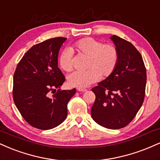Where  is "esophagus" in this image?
<instances>
[{"instance_id":"esophagus-1","label":"esophagus","mask_w":160,"mask_h":160,"mask_svg":"<svg viewBox=\"0 0 160 160\" xmlns=\"http://www.w3.org/2000/svg\"><path fill=\"white\" fill-rule=\"evenodd\" d=\"M77 91L80 92H85L87 91V89H85V88H77Z\"/></svg>"}]
</instances>
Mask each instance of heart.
<instances>
[{"instance_id": "heart-1", "label": "heart", "mask_w": 160, "mask_h": 160, "mask_svg": "<svg viewBox=\"0 0 160 160\" xmlns=\"http://www.w3.org/2000/svg\"><path fill=\"white\" fill-rule=\"evenodd\" d=\"M73 49L78 54L87 56L85 71H73L68 76V83L72 87L86 88L98 81L101 75L109 76L117 67L119 54L115 46L102 44L93 38H84L73 45ZM59 65L62 69L69 72L72 69V52L65 49L59 57Z\"/></svg>"}]
</instances>
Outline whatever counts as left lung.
<instances>
[{
	"label": "left lung",
	"mask_w": 160,
	"mask_h": 160,
	"mask_svg": "<svg viewBox=\"0 0 160 160\" xmlns=\"http://www.w3.org/2000/svg\"><path fill=\"white\" fill-rule=\"evenodd\" d=\"M110 39L119 59L114 72L92 89L96 99L91 117L103 127L117 129L128 125L142 107L147 73L142 55L132 43L116 35Z\"/></svg>",
	"instance_id": "obj_1"
}]
</instances>
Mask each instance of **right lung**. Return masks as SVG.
Returning a JSON list of instances; mask_svg holds the SVG:
<instances>
[{
	"label": "right lung",
	"instance_id": "right-lung-1",
	"mask_svg": "<svg viewBox=\"0 0 160 160\" xmlns=\"http://www.w3.org/2000/svg\"><path fill=\"white\" fill-rule=\"evenodd\" d=\"M67 38L56 37L32 46L19 61L13 76L15 105L26 121L35 128L53 129L65 121L73 88L61 91L65 77L58 67L59 50ZM57 93L49 97L51 91Z\"/></svg>",
	"mask_w": 160,
	"mask_h": 160
}]
</instances>
